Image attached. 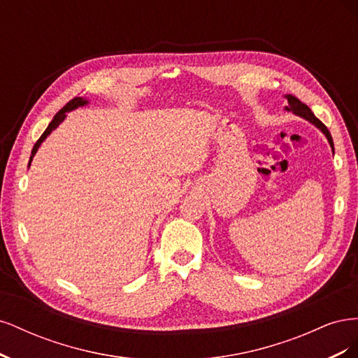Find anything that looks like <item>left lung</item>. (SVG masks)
<instances>
[{
    "mask_svg": "<svg viewBox=\"0 0 358 358\" xmlns=\"http://www.w3.org/2000/svg\"><path fill=\"white\" fill-rule=\"evenodd\" d=\"M285 99H287V101H288V104L285 106V110L287 112H292L294 115H297V116H300V117H303V119H306L308 122H310L312 125H315L320 131L327 137V140H329V145H330V148H331V150H333V154H334V146H333V138H331V134H330V131L327 129V127L324 125L320 119L312 113V110L309 109V107L305 104V103H301L297 96H294V95H291V94H287V95H284Z\"/></svg>",
    "mask_w": 358,
    "mask_h": 358,
    "instance_id": "8db88e82",
    "label": "left lung"
}]
</instances>
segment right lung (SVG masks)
Listing matches in <instances>:
<instances>
[{
	"instance_id": "1",
	"label": "right lung",
	"mask_w": 358,
	"mask_h": 358,
	"mask_svg": "<svg viewBox=\"0 0 358 358\" xmlns=\"http://www.w3.org/2000/svg\"><path fill=\"white\" fill-rule=\"evenodd\" d=\"M90 104V101L86 100V99H83V96H76V99H73L71 101H69L66 106L62 107V109L53 116V119H52V122L48 125V128L45 129V133L41 134V137L37 140V143L34 145V148H32V150H31V157H29V162H28V167L31 166V161H32V158H34V155L37 154V150H38V148L41 146V143L45 142V140L48 138V136L53 131V129H57L58 127H59V124L61 122H64V119L67 117V113L69 112H71V110H76V109H79V107H83V106H88Z\"/></svg>"
}]
</instances>
